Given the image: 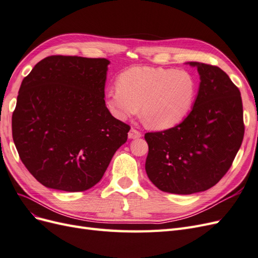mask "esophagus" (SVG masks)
<instances>
[{
	"label": "esophagus",
	"instance_id": "34e87169",
	"mask_svg": "<svg viewBox=\"0 0 258 258\" xmlns=\"http://www.w3.org/2000/svg\"><path fill=\"white\" fill-rule=\"evenodd\" d=\"M128 137H129L130 139H139V138L142 137V134H141V132H140L138 129L131 128L130 131H129V134H128Z\"/></svg>",
	"mask_w": 258,
	"mask_h": 258
}]
</instances>
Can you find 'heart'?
<instances>
[{
	"label": "heart",
	"instance_id": "heart-1",
	"mask_svg": "<svg viewBox=\"0 0 258 258\" xmlns=\"http://www.w3.org/2000/svg\"><path fill=\"white\" fill-rule=\"evenodd\" d=\"M197 96V81L186 70L136 67L121 73L106 91V104L118 119L139 113L151 128L165 130L181 122Z\"/></svg>",
	"mask_w": 258,
	"mask_h": 258
}]
</instances>
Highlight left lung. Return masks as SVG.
<instances>
[{"label": "left lung", "mask_w": 258, "mask_h": 258, "mask_svg": "<svg viewBox=\"0 0 258 258\" xmlns=\"http://www.w3.org/2000/svg\"><path fill=\"white\" fill-rule=\"evenodd\" d=\"M200 75L198 96L176 126L147 132L145 170L162 191H205L227 173L244 136L243 106L237 86L222 69L189 62Z\"/></svg>", "instance_id": "obj_1"}]
</instances>
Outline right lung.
Returning a JSON list of instances; mask_svg holds the SVG:
<instances>
[{"mask_svg":"<svg viewBox=\"0 0 258 258\" xmlns=\"http://www.w3.org/2000/svg\"><path fill=\"white\" fill-rule=\"evenodd\" d=\"M104 58L49 56L23 79L12 117L23 165L42 185L84 191L102 178L130 126L104 101Z\"/></svg>","mask_w":258,"mask_h":258,"instance_id":"obj_1","label":"right lung"}]
</instances>
